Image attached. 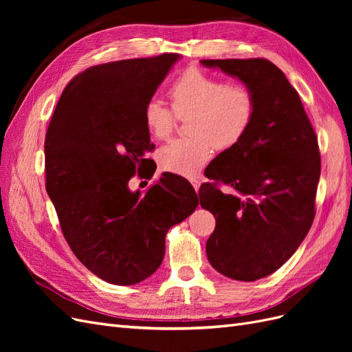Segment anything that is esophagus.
I'll list each match as a JSON object with an SVG mask.
<instances>
[{"instance_id": "esophagus-1", "label": "esophagus", "mask_w": 352, "mask_h": 352, "mask_svg": "<svg viewBox=\"0 0 352 352\" xmlns=\"http://www.w3.org/2000/svg\"><path fill=\"white\" fill-rule=\"evenodd\" d=\"M192 186H194V189H195L197 192H198V190H199V186H201V182H199V180H192Z\"/></svg>"}]
</instances>
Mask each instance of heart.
Listing matches in <instances>:
<instances>
[{"label": "heart", "instance_id": "heart-1", "mask_svg": "<svg viewBox=\"0 0 352 352\" xmlns=\"http://www.w3.org/2000/svg\"><path fill=\"white\" fill-rule=\"evenodd\" d=\"M172 110L155 100L148 101L142 119L146 132L157 141L173 133L176 116H189V138L170 142L158 151L164 172L197 177L212 150H230L241 142L255 116V97L243 83H226L197 67L180 73L167 89Z\"/></svg>", "mask_w": 352, "mask_h": 352}]
</instances>
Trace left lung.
<instances>
[{
  "mask_svg": "<svg viewBox=\"0 0 352 352\" xmlns=\"http://www.w3.org/2000/svg\"><path fill=\"white\" fill-rule=\"evenodd\" d=\"M201 65L238 78L255 97L248 132L212 160V182L198 194L201 207L216 217L206 245L210 264L230 279L254 282L289 260L313 225L322 168L317 136L300 95L272 61Z\"/></svg>",
  "mask_w": 352,
  "mask_h": 352,
  "instance_id": "left-lung-1",
  "label": "left lung"
}]
</instances>
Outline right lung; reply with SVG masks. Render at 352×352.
<instances>
[{"instance_id":"right-lung-1","label":"right lung","mask_w":352,"mask_h":352,"mask_svg":"<svg viewBox=\"0 0 352 352\" xmlns=\"http://www.w3.org/2000/svg\"><path fill=\"white\" fill-rule=\"evenodd\" d=\"M179 58L162 54L87 69L63 91L48 126L45 188L63 235L85 267L113 285L150 278L164 258L168 229L198 206L195 189L173 175L145 194L129 189L155 146L144 107Z\"/></svg>"}]
</instances>
